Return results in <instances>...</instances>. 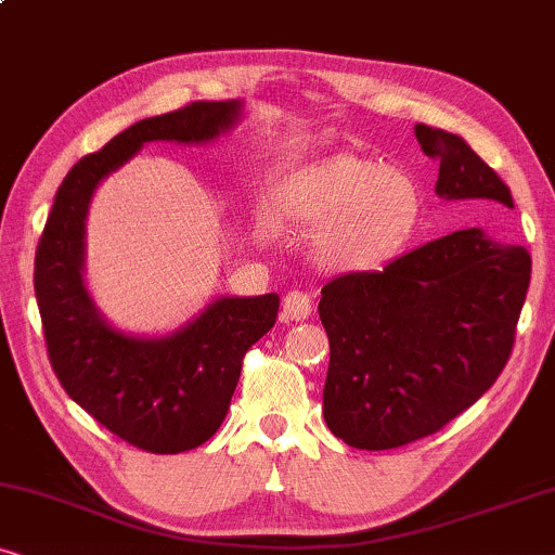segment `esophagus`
<instances>
[{
	"mask_svg": "<svg viewBox=\"0 0 555 555\" xmlns=\"http://www.w3.org/2000/svg\"><path fill=\"white\" fill-rule=\"evenodd\" d=\"M311 314V296L307 292H299V288H294V292H288L284 296V317L292 319V322H304V319H309Z\"/></svg>",
	"mask_w": 555,
	"mask_h": 555,
	"instance_id": "esophagus-1",
	"label": "esophagus"
}]
</instances>
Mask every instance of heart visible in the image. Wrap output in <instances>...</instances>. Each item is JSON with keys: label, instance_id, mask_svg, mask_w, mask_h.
I'll return each mask as SVG.
<instances>
[{"label": "heart", "instance_id": "obj_1", "mask_svg": "<svg viewBox=\"0 0 555 555\" xmlns=\"http://www.w3.org/2000/svg\"><path fill=\"white\" fill-rule=\"evenodd\" d=\"M417 183L397 168L362 155H334L301 176L288 191L286 216L326 225L319 259L339 269H366L387 259L420 218Z\"/></svg>", "mask_w": 555, "mask_h": 555}]
</instances>
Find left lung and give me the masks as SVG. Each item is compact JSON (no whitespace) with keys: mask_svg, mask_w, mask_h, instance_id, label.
<instances>
[{"mask_svg":"<svg viewBox=\"0 0 555 555\" xmlns=\"http://www.w3.org/2000/svg\"><path fill=\"white\" fill-rule=\"evenodd\" d=\"M440 160L435 193L505 216L511 189L460 135L415 125ZM530 254L482 229L455 231L322 288L330 337L324 420L357 450H392L442 430L493 387L513 352Z\"/></svg>","mask_w":555,"mask_h":555,"instance_id":"left-lung-1","label":"left lung"}]
</instances>
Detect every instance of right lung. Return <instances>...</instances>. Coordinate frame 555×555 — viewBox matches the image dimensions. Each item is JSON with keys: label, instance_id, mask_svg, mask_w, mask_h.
Instances as JSON below:
<instances>
[{"label": "right lung", "instance_id": "obj_1", "mask_svg": "<svg viewBox=\"0 0 555 555\" xmlns=\"http://www.w3.org/2000/svg\"><path fill=\"white\" fill-rule=\"evenodd\" d=\"M238 115V100H225L130 125L103 151L75 163L37 246L35 294L60 385L113 435L155 455L193 450L216 435L246 352L276 322L279 296H223L160 339L118 332L85 288V218L98 183L145 143H208L231 130Z\"/></svg>", "mask_w": 555, "mask_h": 555}]
</instances>
